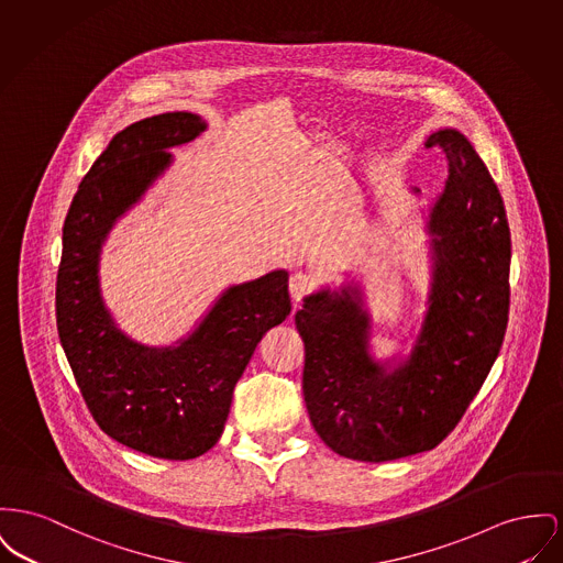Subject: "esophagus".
I'll list each match as a JSON object with an SVG mask.
<instances>
[{"instance_id": "esophagus-1", "label": "esophagus", "mask_w": 563, "mask_h": 563, "mask_svg": "<svg viewBox=\"0 0 563 563\" xmlns=\"http://www.w3.org/2000/svg\"><path fill=\"white\" fill-rule=\"evenodd\" d=\"M312 285H314V278L308 272L291 274V278H289V294H291V298L296 301V306H298L299 299L303 298L312 289Z\"/></svg>"}]
</instances>
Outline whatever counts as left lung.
<instances>
[{
  "instance_id": "8db88e82",
  "label": "left lung",
  "mask_w": 563,
  "mask_h": 563,
  "mask_svg": "<svg viewBox=\"0 0 563 563\" xmlns=\"http://www.w3.org/2000/svg\"><path fill=\"white\" fill-rule=\"evenodd\" d=\"M444 151L449 176L430 206L428 310L410 355L376 362L372 317L357 280L303 298V401L333 453L391 462L438 446L496 362L510 303V230L496 183L462 132L426 142Z\"/></svg>"
}]
</instances>
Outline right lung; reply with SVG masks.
<instances>
[{
    "instance_id": "right-lung-1",
    "label": "right lung",
    "mask_w": 563,
    "mask_h": 563,
    "mask_svg": "<svg viewBox=\"0 0 563 563\" xmlns=\"http://www.w3.org/2000/svg\"><path fill=\"white\" fill-rule=\"evenodd\" d=\"M203 130L198 114L166 112L117 133L71 199L57 274L59 340L96 423L133 451L176 462L217 444L238 378L265 331L291 312L287 269L225 289L196 330L169 346L135 342L103 303L108 233L172 166L169 148Z\"/></svg>"
}]
</instances>
